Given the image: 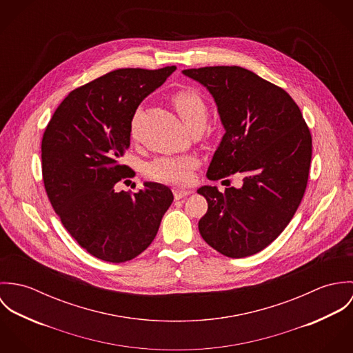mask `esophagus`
I'll list each match as a JSON object with an SVG mask.
<instances>
[{
  "instance_id": "esophagus-1",
  "label": "esophagus",
  "mask_w": 353,
  "mask_h": 353,
  "mask_svg": "<svg viewBox=\"0 0 353 353\" xmlns=\"http://www.w3.org/2000/svg\"><path fill=\"white\" fill-rule=\"evenodd\" d=\"M172 193H174V197H175V200H179V199H183L185 196H189L192 192L190 190H185V189H174L172 190Z\"/></svg>"
}]
</instances>
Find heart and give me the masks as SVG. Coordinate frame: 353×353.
Returning a JSON list of instances; mask_svg holds the SVG:
<instances>
[{"mask_svg":"<svg viewBox=\"0 0 353 353\" xmlns=\"http://www.w3.org/2000/svg\"><path fill=\"white\" fill-rule=\"evenodd\" d=\"M171 101L190 132L196 129L201 130L208 119V107L197 91H178ZM197 164V157L192 154L160 156L148 163L145 172L148 178L157 182L185 185L190 181V172Z\"/></svg>","mask_w":353,"mask_h":353,"instance_id":"heart-1","label":"heart"}]
</instances>
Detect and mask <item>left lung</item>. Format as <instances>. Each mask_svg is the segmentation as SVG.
I'll return each instance as SVG.
<instances>
[{
    "label": "left lung",
    "mask_w": 353,
    "mask_h": 353,
    "mask_svg": "<svg viewBox=\"0 0 353 353\" xmlns=\"http://www.w3.org/2000/svg\"><path fill=\"white\" fill-rule=\"evenodd\" d=\"M183 74L212 94L225 129L208 179L243 178L242 188L224 193L216 186L197 190L208 201L199 221L202 239L230 258L256 254L284 231L301 205L312 153L310 129L295 101L252 70L205 66Z\"/></svg>",
    "instance_id": "obj_1"
}]
</instances>
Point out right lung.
<instances>
[{
    "label": "right lung",
    "mask_w": 353,
    "mask_h": 353,
    "mask_svg": "<svg viewBox=\"0 0 353 353\" xmlns=\"http://www.w3.org/2000/svg\"><path fill=\"white\" fill-rule=\"evenodd\" d=\"M175 69L122 68L101 76L73 90L43 133L42 174L51 205L72 238L105 262L144 252L174 200L154 182L134 194L114 186L132 172L121 157L137 107Z\"/></svg>",
    "instance_id": "add662e5"
}]
</instances>
